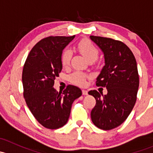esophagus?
<instances>
[{"mask_svg":"<svg viewBox=\"0 0 153 153\" xmlns=\"http://www.w3.org/2000/svg\"><path fill=\"white\" fill-rule=\"evenodd\" d=\"M82 93H83V95H87L88 94V91L86 90V89H82Z\"/></svg>","mask_w":153,"mask_h":153,"instance_id":"1","label":"esophagus"}]
</instances>
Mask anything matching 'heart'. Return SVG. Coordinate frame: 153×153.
Segmentation results:
<instances>
[{
    "label": "heart",
    "mask_w": 153,
    "mask_h": 153,
    "mask_svg": "<svg viewBox=\"0 0 153 153\" xmlns=\"http://www.w3.org/2000/svg\"><path fill=\"white\" fill-rule=\"evenodd\" d=\"M78 50L86 58L87 61H95L97 59L99 54V51L97 47L89 40H82L77 44ZM72 51L69 48H65L62 51L61 55V61L63 67H66L69 65L72 58ZM88 75L81 71H75L71 74L69 80L72 84L79 86L86 85V78Z\"/></svg>",
    "instance_id": "b5f03b06"
}]
</instances>
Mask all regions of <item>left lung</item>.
I'll return each mask as SVG.
<instances>
[{
    "mask_svg": "<svg viewBox=\"0 0 153 153\" xmlns=\"http://www.w3.org/2000/svg\"><path fill=\"white\" fill-rule=\"evenodd\" d=\"M90 38L104 52L105 59L96 86L107 89V94L103 96L97 90L88 92L96 100L91 118L97 127L109 130L124 122L136 102L139 86L136 60L121 41L93 35Z\"/></svg>",
    "mask_w": 153,
    "mask_h": 153,
    "instance_id": "left-lung-1",
    "label": "left lung"
}]
</instances>
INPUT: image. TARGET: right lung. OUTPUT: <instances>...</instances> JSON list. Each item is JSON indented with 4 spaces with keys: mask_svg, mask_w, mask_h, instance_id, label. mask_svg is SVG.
<instances>
[{
    "mask_svg": "<svg viewBox=\"0 0 153 153\" xmlns=\"http://www.w3.org/2000/svg\"><path fill=\"white\" fill-rule=\"evenodd\" d=\"M74 38H43L31 49L23 68L24 99L35 119L47 129H56L67 124L72 103L82 95L73 85H68L63 92L53 88L62 69L61 52Z\"/></svg>",
    "mask_w": 153,
    "mask_h": 153,
    "instance_id": "add662e5",
    "label": "right lung"
}]
</instances>
